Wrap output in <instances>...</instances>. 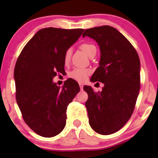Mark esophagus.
Segmentation results:
<instances>
[{
	"mask_svg": "<svg viewBox=\"0 0 158 158\" xmlns=\"http://www.w3.org/2000/svg\"><path fill=\"white\" fill-rule=\"evenodd\" d=\"M79 87H80V89L82 90L83 89V85L81 83H79Z\"/></svg>",
	"mask_w": 158,
	"mask_h": 158,
	"instance_id": "esophagus-1",
	"label": "esophagus"
}]
</instances>
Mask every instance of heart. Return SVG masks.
Listing matches in <instances>:
<instances>
[{
  "instance_id": "b5f03b06",
  "label": "heart",
  "mask_w": 158,
  "mask_h": 158,
  "mask_svg": "<svg viewBox=\"0 0 158 158\" xmlns=\"http://www.w3.org/2000/svg\"><path fill=\"white\" fill-rule=\"evenodd\" d=\"M80 48L84 51L85 53L88 56H90L93 53V52L97 51V48H96L95 45L90 43H84V44H81ZM72 50L71 49H68L64 54V61L65 62H68L70 59V56H71ZM90 70L89 69L87 68H74L71 72H70L69 76L70 77L73 78L75 80L79 81H85L87 79L88 76L90 75Z\"/></svg>"
}]
</instances>
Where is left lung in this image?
<instances>
[{
  "instance_id": "1",
  "label": "left lung",
  "mask_w": 158,
  "mask_h": 158,
  "mask_svg": "<svg viewBox=\"0 0 158 158\" xmlns=\"http://www.w3.org/2000/svg\"><path fill=\"white\" fill-rule=\"evenodd\" d=\"M85 36L97 41L100 50L99 66L90 81L104 84L102 91L83 88L88 95L85 102L90 127L108 135L122 128L135 109L140 86V61L128 40L117 29L102 26L85 30Z\"/></svg>"
}]
</instances>
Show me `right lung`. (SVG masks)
I'll use <instances>...</instances> for the list:
<instances>
[{"label":"right lung","mask_w":158,"mask_h":158,"mask_svg":"<svg viewBox=\"0 0 158 158\" xmlns=\"http://www.w3.org/2000/svg\"><path fill=\"white\" fill-rule=\"evenodd\" d=\"M83 31L41 29L25 45L16 61L17 104L27 126L41 137H54L64 129L67 108L80 90L73 79L65 81L61 88L52 79L64 73L65 52Z\"/></svg>","instance_id":"1"}]
</instances>
